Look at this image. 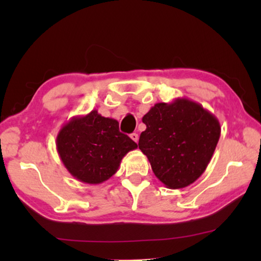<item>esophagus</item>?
<instances>
[{"label": "esophagus", "instance_id": "obj_1", "mask_svg": "<svg viewBox=\"0 0 261 261\" xmlns=\"http://www.w3.org/2000/svg\"><path fill=\"white\" fill-rule=\"evenodd\" d=\"M130 137H131V139H132V140L136 141V143H138V139H139V136H138V134H131V135H130Z\"/></svg>", "mask_w": 261, "mask_h": 261}]
</instances>
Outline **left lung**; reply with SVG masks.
<instances>
[{
  "instance_id": "1",
  "label": "left lung",
  "mask_w": 261,
  "mask_h": 261,
  "mask_svg": "<svg viewBox=\"0 0 261 261\" xmlns=\"http://www.w3.org/2000/svg\"><path fill=\"white\" fill-rule=\"evenodd\" d=\"M139 149L168 189H182L200 177L221 135L219 120L187 98L159 102L144 115Z\"/></svg>"
}]
</instances>
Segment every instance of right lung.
<instances>
[{
    "instance_id": "right-lung-1",
    "label": "right lung",
    "mask_w": 261,
    "mask_h": 261,
    "mask_svg": "<svg viewBox=\"0 0 261 261\" xmlns=\"http://www.w3.org/2000/svg\"><path fill=\"white\" fill-rule=\"evenodd\" d=\"M137 147L121 134L116 120L101 116L98 110L72 117L56 137L57 153L67 170L81 182L94 185L112 177L126 153Z\"/></svg>"
}]
</instances>
